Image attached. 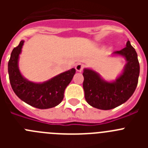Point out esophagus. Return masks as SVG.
Wrapping results in <instances>:
<instances>
[{"label":"esophagus","mask_w":148,"mask_h":148,"mask_svg":"<svg viewBox=\"0 0 148 148\" xmlns=\"http://www.w3.org/2000/svg\"><path fill=\"white\" fill-rule=\"evenodd\" d=\"M84 65L82 64H78L75 66V70L78 72H82V70H84Z\"/></svg>","instance_id":"esophagus-1"}]
</instances>
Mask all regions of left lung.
Here are the masks:
<instances>
[{"label":"left lung","instance_id":"left-lung-1","mask_svg":"<svg viewBox=\"0 0 148 148\" xmlns=\"http://www.w3.org/2000/svg\"><path fill=\"white\" fill-rule=\"evenodd\" d=\"M114 54L125 56L127 63L123 73L116 82L103 81L98 73L89 69L83 73V87L87 102L93 108L110 110L121 105L130 99L138 84L139 63L135 49L127 42L126 47Z\"/></svg>","mask_w":148,"mask_h":148}]
</instances>
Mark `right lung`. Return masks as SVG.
<instances>
[{
  "label": "right lung",
  "instance_id": "1",
  "mask_svg": "<svg viewBox=\"0 0 148 148\" xmlns=\"http://www.w3.org/2000/svg\"><path fill=\"white\" fill-rule=\"evenodd\" d=\"M23 40L13 49L8 63V72L12 88L19 99L34 108L48 109L54 108L62 101L64 90L75 75L74 68L61 73L42 84L27 81L21 74L18 66L19 54Z\"/></svg>",
  "mask_w": 148,
  "mask_h": 148
}]
</instances>
